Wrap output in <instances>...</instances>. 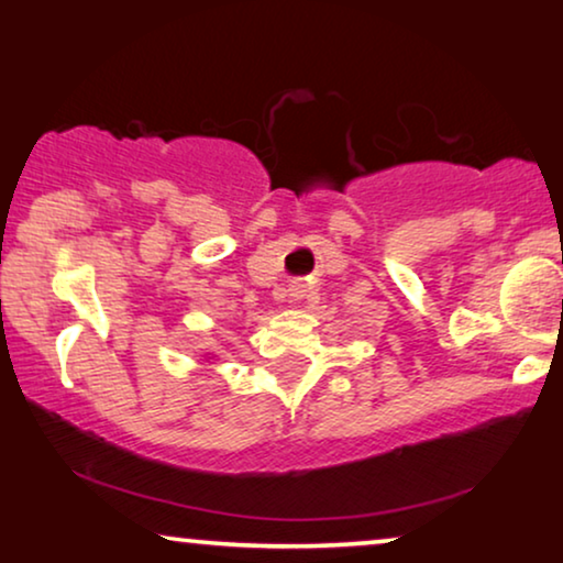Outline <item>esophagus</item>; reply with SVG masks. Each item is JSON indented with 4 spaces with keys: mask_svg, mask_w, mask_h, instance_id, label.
Wrapping results in <instances>:
<instances>
[{
    "mask_svg": "<svg viewBox=\"0 0 563 563\" xmlns=\"http://www.w3.org/2000/svg\"><path fill=\"white\" fill-rule=\"evenodd\" d=\"M296 296H298V290H296Z\"/></svg>",
    "mask_w": 563,
    "mask_h": 563,
    "instance_id": "1",
    "label": "esophagus"
}]
</instances>
